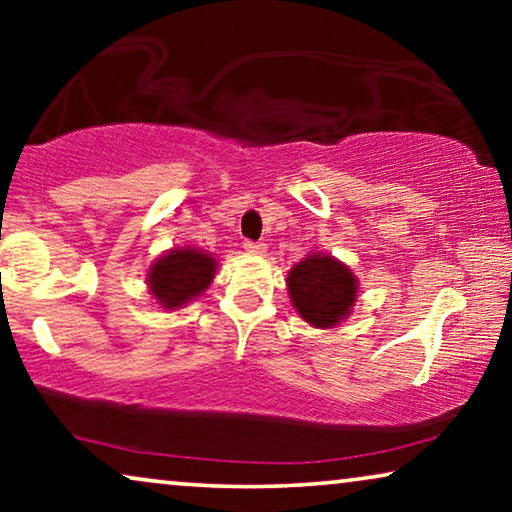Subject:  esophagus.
<instances>
[{
  "mask_svg": "<svg viewBox=\"0 0 512 512\" xmlns=\"http://www.w3.org/2000/svg\"><path fill=\"white\" fill-rule=\"evenodd\" d=\"M244 251H247V254L265 256V251H268V247H265L263 242H244Z\"/></svg>",
  "mask_w": 512,
  "mask_h": 512,
  "instance_id": "esophagus-1",
  "label": "esophagus"
}]
</instances>
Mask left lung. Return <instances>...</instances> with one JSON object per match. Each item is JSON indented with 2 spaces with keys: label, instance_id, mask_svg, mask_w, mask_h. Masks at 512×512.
<instances>
[{
  "label": "left lung",
  "instance_id": "left-lung-1",
  "mask_svg": "<svg viewBox=\"0 0 512 512\" xmlns=\"http://www.w3.org/2000/svg\"><path fill=\"white\" fill-rule=\"evenodd\" d=\"M286 289L298 317L314 328H335L354 312L359 277L338 258L310 251L286 275Z\"/></svg>",
  "mask_w": 512,
  "mask_h": 512
}]
</instances>
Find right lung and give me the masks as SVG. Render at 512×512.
Masks as SVG:
<instances>
[{
  "mask_svg": "<svg viewBox=\"0 0 512 512\" xmlns=\"http://www.w3.org/2000/svg\"><path fill=\"white\" fill-rule=\"evenodd\" d=\"M216 270H219V261L214 254L184 244V247L167 249L149 265L146 286H149L151 298L167 312L181 310L209 289Z\"/></svg>",
  "mask_w": 512,
  "mask_h": 512,
  "instance_id": "1",
  "label": "right lung"
}]
</instances>
